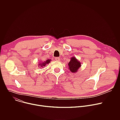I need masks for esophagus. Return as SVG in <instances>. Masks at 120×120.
<instances>
[{"instance_id": "esophagus-1", "label": "esophagus", "mask_w": 120, "mask_h": 120, "mask_svg": "<svg viewBox=\"0 0 120 120\" xmlns=\"http://www.w3.org/2000/svg\"><path fill=\"white\" fill-rule=\"evenodd\" d=\"M55 60L57 61H59L60 60V59L59 57H56L55 58Z\"/></svg>"}]
</instances>
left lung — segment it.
Wrapping results in <instances>:
<instances>
[{"instance_id": "1", "label": "left lung", "mask_w": 120, "mask_h": 120, "mask_svg": "<svg viewBox=\"0 0 120 120\" xmlns=\"http://www.w3.org/2000/svg\"><path fill=\"white\" fill-rule=\"evenodd\" d=\"M68 69L73 73L78 72V69L81 66V62L78 61L75 57L73 56L71 58L70 61L68 64Z\"/></svg>"}]
</instances>
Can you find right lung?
Here are the masks:
<instances>
[{
  "mask_svg": "<svg viewBox=\"0 0 120 120\" xmlns=\"http://www.w3.org/2000/svg\"><path fill=\"white\" fill-rule=\"evenodd\" d=\"M51 61V59H47L46 60V61L42 62V61H41L40 62V63L38 64V66L40 68L41 67H44V66H45L46 65V64H48L50 61Z\"/></svg>",
  "mask_w": 120,
  "mask_h": 120,
  "instance_id": "right-lung-1",
  "label": "right lung"
}]
</instances>
